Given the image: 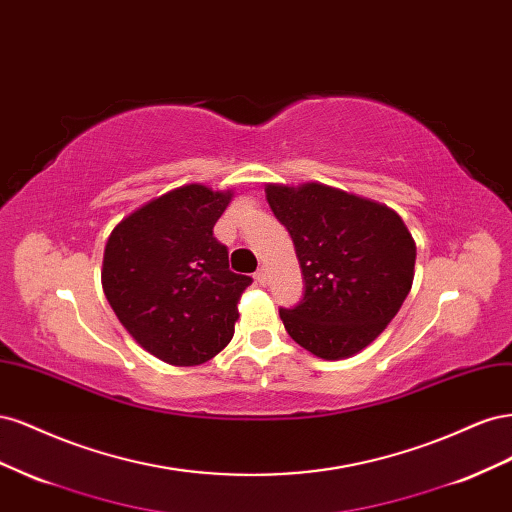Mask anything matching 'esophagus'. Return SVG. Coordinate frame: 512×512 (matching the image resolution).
<instances>
[{
  "instance_id": "obj_1",
  "label": "esophagus",
  "mask_w": 512,
  "mask_h": 512,
  "mask_svg": "<svg viewBox=\"0 0 512 512\" xmlns=\"http://www.w3.org/2000/svg\"><path fill=\"white\" fill-rule=\"evenodd\" d=\"M254 277H256V282H258L260 286H267V271H265V269H258V271L254 273Z\"/></svg>"
}]
</instances>
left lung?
<instances>
[{"label": "left lung", "instance_id": "1", "mask_svg": "<svg viewBox=\"0 0 512 512\" xmlns=\"http://www.w3.org/2000/svg\"><path fill=\"white\" fill-rule=\"evenodd\" d=\"M297 252L303 297L282 307L288 335L320 359L352 356L384 331L414 280L416 245L389 207L320 183L269 185Z\"/></svg>", "mask_w": 512, "mask_h": 512}]
</instances>
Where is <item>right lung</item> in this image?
<instances>
[{
	"instance_id": "add662e5",
	"label": "right lung",
	"mask_w": 512,
	"mask_h": 512,
	"mask_svg": "<svg viewBox=\"0 0 512 512\" xmlns=\"http://www.w3.org/2000/svg\"><path fill=\"white\" fill-rule=\"evenodd\" d=\"M230 194L185 185L128 215L108 237L102 288L119 322L160 361L190 367L232 339L252 277L228 269L213 226Z\"/></svg>"
}]
</instances>
